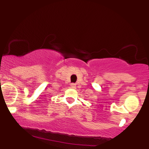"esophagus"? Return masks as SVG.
Returning a JSON list of instances; mask_svg holds the SVG:
<instances>
[{
  "label": "esophagus",
  "mask_w": 149,
  "mask_h": 149,
  "mask_svg": "<svg viewBox=\"0 0 149 149\" xmlns=\"http://www.w3.org/2000/svg\"><path fill=\"white\" fill-rule=\"evenodd\" d=\"M70 87H72V88H75V87H76V84H75V83H71Z\"/></svg>",
  "instance_id": "obj_1"
}]
</instances>
